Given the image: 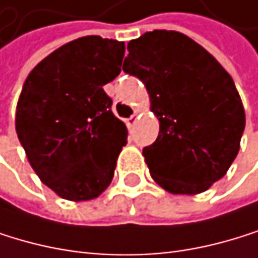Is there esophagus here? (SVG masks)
<instances>
[{
	"label": "esophagus",
	"mask_w": 258,
	"mask_h": 258,
	"mask_svg": "<svg viewBox=\"0 0 258 258\" xmlns=\"http://www.w3.org/2000/svg\"><path fill=\"white\" fill-rule=\"evenodd\" d=\"M135 123H137V112H135L134 115H131V116H129L127 119H126V124H127L129 127H132V126H134Z\"/></svg>",
	"instance_id": "esophagus-1"
}]
</instances>
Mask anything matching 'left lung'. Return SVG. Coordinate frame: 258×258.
<instances>
[{
    "mask_svg": "<svg viewBox=\"0 0 258 258\" xmlns=\"http://www.w3.org/2000/svg\"><path fill=\"white\" fill-rule=\"evenodd\" d=\"M123 71L139 78L159 118L157 140L143 148L149 173L173 195L203 193L235 160L244 109L230 75L176 31H152L127 43Z\"/></svg>",
    "mask_w": 258,
    "mask_h": 258,
    "instance_id": "left-lung-1",
    "label": "left lung"
}]
</instances>
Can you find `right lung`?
I'll return each mask as SVG.
<instances>
[{"label":"right lung","mask_w":258,"mask_h":258,"mask_svg":"<svg viewBox=\"0 0 258 258\" xmlns=\"http://www.w3.org/2000/svg\"><path fill=\"white\" fill-rule=\"evenodd\" d=\"M124 49L118 40L81 37L51 52L23 84L18 140L40 180L63 199H95L112 182L127 129L102 87L119 75Z\"/></svg>","instance_id":"right-lung-1"}]
</instances>
